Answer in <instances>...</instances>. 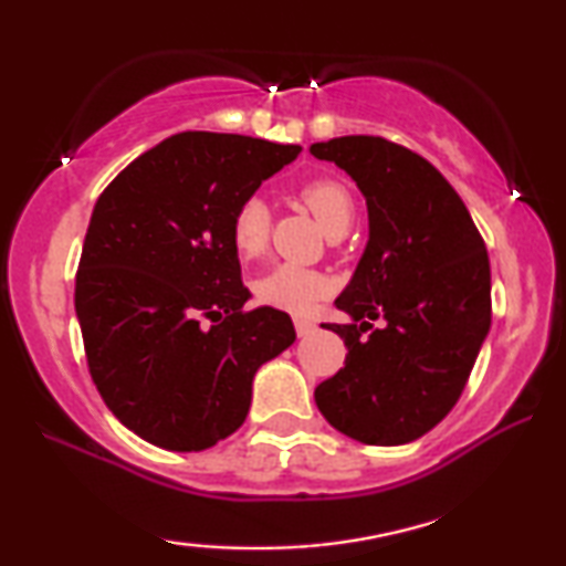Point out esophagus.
I'll use <instances>...</instances> for the list:
<instances>
[{
	"label": "esophagus",
	"instance_id": "esophagus-1",
	"mask_svg": "<svg viewBox=\"0 0 566 566\" xmlns=\"http://www.w3.org/2000/svg\"><path fill=\"white\" fill-rule=\"evenodd\" d=\"M314 329H316V324H314L312 319H304V316H296V332H298V337L314 335Z\"/></svg>",
	"mask_w": 566,
	"mask_h": 566
}]
</instances>
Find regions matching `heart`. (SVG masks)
Masks as SVG:
<instances>
[{
    "label": "heart",
    "mask_w": 566,
    "mask_h": 566,
    "mask_svg": "<svg viewBox=\"0 0 566 566\" xmlns=\"http://www.w3.org/2000/svg\"><path fill=\"white\" fill-rule=\"evenodd\" d=\"M298 198L304 200V206L316 216V221L329 237L345 234V229L350 227L355 203L347 185L337 177H312L298 188ZM229 237L239 258H260L268 250L270 239V208L265 200L260 196H247L231 213ZM329 291L332 281L319 270L289 265V262L270 268L252 283V293L260 304L293 314L312 312Z\"/></svg>",
    "instance_id": "obj_1"
}]
</instances>
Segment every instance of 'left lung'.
<instances>
[{"instance_id": "1", "label": "left lung", "mask_w": 566, "mask_h": 566, "mask_svg": "<svg viewBox=\"0 0 566 566\" xmlns=\"http://www.w3.org/2000/svg\"><path fill=\"white\" fill-rule=\"evenodd\" d=\"M312 154L358 182L370 227L335 301L353 322L327 327L345 339V368L316 386V407L360 443H409L451 412L490 332L484 239L451 182L407 146L343 136Z\"/></svg>"}]
</instances>
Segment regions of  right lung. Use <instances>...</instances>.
<instances>
[{"instance_id": "obj_1", "label": "right lung", "mask_w": 566, "mask_h": 566, "mask_svg": "<svg viewBox=\"0 0 566 566\" xmlns=\"http://www.w3.org/2000/svg\"><path fill=\"white\" fill-rule=\"evenodd\" d=\"M301 146L185 130L103 190L76 270L90 376L107 409L167 451H203L242 428L252 378L293 345L291 316L247 312L229 237L234 208Z\"/></svg>"}]
</instances>
